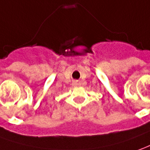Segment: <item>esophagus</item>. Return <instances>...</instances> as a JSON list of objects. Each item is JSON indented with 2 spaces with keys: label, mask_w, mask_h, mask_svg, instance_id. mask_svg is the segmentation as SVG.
Here are the masks:
<instances>
[{
  "label": "esophagus",
  "mask_w": 150,
  "mask_h": 150,
  "mask_svg": "<svg viewBox=\"0 0 150 150\" xmlns=\"http://www.w3.org/2000/svg\"><path fill=\"white\" fill-rule=\"evenodd\" d=\"M73 86H77V85H78V84H77V81H73Z\"/></svg>",
  "instance_id": "obj_1"
}]
</instances>
